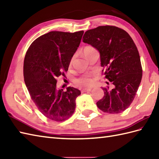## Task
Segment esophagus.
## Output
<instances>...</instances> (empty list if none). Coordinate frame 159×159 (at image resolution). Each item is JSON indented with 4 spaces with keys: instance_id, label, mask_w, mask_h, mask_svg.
Listing matches in <instances>:
<instances>
[{
    "instance_id": "34e87169",
    "label": "esophagus",
    "mask_w": 159,
    "mask_h": 159,
    "mask_svg": "<svg viewBox=\"0 0 159 159\" xmlns=\"http://www.w3.org/2000/svg\"><path fill=\"white\" fill-rule=\"evenodd\" d=\"M92 90V88H83L81 89V92H89V91Z\"/></svg>"
}]
</instances>
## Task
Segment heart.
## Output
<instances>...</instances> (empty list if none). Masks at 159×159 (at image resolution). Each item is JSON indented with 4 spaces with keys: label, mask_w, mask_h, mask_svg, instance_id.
Returning a JSON list of instances; mask_svg holds the SVG:
<instances>
[{
    "label": "heart",
    "mask_w": 159,
    "mask_h": 159,
    "mask_svg": "<svg viewBox=\"0 0 159 159\" xmlns=\"http://www.w3.org/2000/svg\"><path fill=\"white\" fill-rule=\"evenodd\" d=\"M95 50H96L92 46H86L83 50V54L85 57L87 55H88V54L95 51ZM76 82L78 85L80 86L86 87V86H89L90 85H92L93 80L90 75H89V74H85V75H83L82 76H80L79 79H78L76 80Z\"/></svg>",
    "instance_id": "heart-1"
}]
</instances>
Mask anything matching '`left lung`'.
Segmentation results:
<instances>
[{"instance_id":"left-lung-1","label":"left lung","mask_w":159,"mask_h":159,"mask_svg":"<svg viewBox=\"0 0 159 159\" xmlns=\"http://www.w3.org/2000/svg\"><path fill=\"white\" fill-rule=\"evenodd\" d=\"M83 42L100 53L104 76L113 89L102 87L104 96L96 103L108 113H120L130 105L140 85L142 68L139 52L129 34L116 26H100L87 31Z\"/></svg>"}]
</instances>
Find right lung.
I'll return each instance as SVG.
<instances>
[{
  "instance_id": "right-lung-1",
  "label": "right lung",
  "mask_w": 159,
  "mask_h": 159,
  "mask_svg": "<svg viewBox=\"0 0 159 159\" xmlns=\"http://www.w3.org/2000/svg\"><path fill=\"white\" fill-rule=\"evenodd\" d=\"M83 31H51L37 38L29 48L24 61V79L30 96L40 112L56 121L72 116L78 89L57 88V78L65 76L70 61L79 46Z\"/></svg>"
}]
</instances>
